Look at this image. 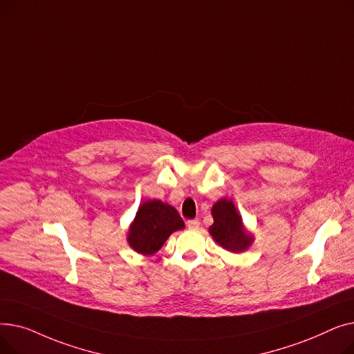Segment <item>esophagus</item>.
Listing matches in <instances>:
<instances>
[{
	"instance_id": "1",
	"label": "esophagus",
	"mask_w": 354,
	"mask_h": 354,
	"mask_svg": "<svg viewBox=\"0 0 354 354\" xmlns=\"http://www.w3.org/2000/svg\"><path fill=\"white\" fill-rule=\"evenodd\" d=\"M187 225H188V228L189 230H192V231H195V230H198L199 228V221L198 219H191V221H188L187 222Z\"/></svg>"
}]
</instances>
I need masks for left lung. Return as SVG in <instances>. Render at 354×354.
<instances>
[{"mask_svg":"<svg viewBox=\"0 0 354 354\" xmlns=\"http://www.w3.org/2000/svg\"><path fill=\"white\" fill-rule=\"evenodd\" d=\"M214 224L209 234L215 243L230 252H244L254 243V235L247 230L243 216L236 211L234 202L227 198L218 199L211 209Z\"/></svg>","mask_w":354,"mask_h":354,"instance_id":"obj_1","label":"left lung"}]
</instances>
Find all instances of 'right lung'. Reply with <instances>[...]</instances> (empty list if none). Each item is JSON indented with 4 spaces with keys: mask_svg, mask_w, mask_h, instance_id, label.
<instances>
[{
    "mask_svg": "<svg viewBox=\"0 0 354 354\" xmlns=\"http://www.w3.org/2000/svg\"><path fill=\"white\" fill-rule=\"evenodd\" d=\"M183 228L185 222L172 205L159 199H149L140 203L135 219L130 222L126 239L129 247L138 254L153 255L171 234Z\"/></svg>",
    "mask_w": 354,
    "mask_h": 354,
    "instance_id": "add662e5",
    "label": "right lung"
}]
</instances>
